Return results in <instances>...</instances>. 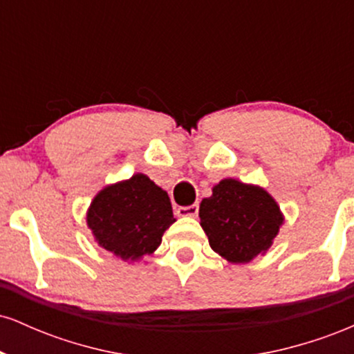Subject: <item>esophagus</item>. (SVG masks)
Segmentation results:
<instances>
[{"label": "esophagus", "mask_w": 354, "mask_h": 354, "mask_svg": "<svg viewBox=\"0 0 354 354\" xmlns=\"http://www.w3.org/2000/svg\"><path fill=\"white\" fill-rule=\"evenodd\" d=\"M198 209H200V206H198V205L180 206V208L176 209V213H178V216H191V218H194L198 214Z\"/></svg>", "instance_id": "esophagus-1"}]
</instances>
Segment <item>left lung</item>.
<instances>
[{
	"mask_svg": "<svg viewBox=\"0 0 354 354\" xmlns=\"http://www.w3.org/2000/svg\"><path fill=\"white\" fill-rule=\"evenodd\" d=\"M200 219L211 250L233 265H245L270 250L284 216L265 188L225 178L201 201Z\"/></svg>",
	"mask_w": 354,
	"mask_h": 354,
	"instance_id": "8db88e82",
	"label": "left lung"
}]
</instances>
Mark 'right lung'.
Masks as SVG:
<instances>
[{
  "label": "right lung",
  "mask_w": 354,
  "mask_h": 354,
  "mask_svg": "<svg viewBox=\"0 0 354 354\" xmlns=\"http://www.w3.org/2000/svg\"><path fill=\"white\" fill-rule=\"evenodd\" d=\"M174 221L168 193L143 173L104 186L86 213L95 241L129 263L154 253Z\"/></svg>",
  "instance_id": "obj_1"
}]
</instances>
